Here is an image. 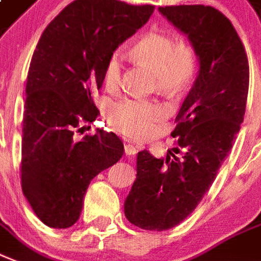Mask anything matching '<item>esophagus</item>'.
I'll return each mask as SVG.
<instances>
[{"instance_id":"obj_1","label":"esophagus","mask_w":261,"mask_h":261,"mask_svg":"<svg viewBox=\"0 0 261 261\" xmlns=\"http://www.w3.org/2000/svg\"><path fill=\"white\" fill-rule=\"evenodd\" d=\"M123 148H125V154H126V155H129V156L138 152V147L133 146V144H130V143H126Z\"/></svg>"}]
</instances>
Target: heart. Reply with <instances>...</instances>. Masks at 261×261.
Returning <instances> with one entry per match:
<instances>
[{"label": "heart", "mask_w": 261, "mask_h": 261, "mask_svg": "<svg viewBox=\"0 0 261 261\" xmlns=\"http://www.w3.org/2000/svg\"><path fill=\"white\" fill-rule=\"evenodd\" d=\"M132 56L154 71L155 84L165 92H177L189 85L197 68L194 50L164 31L150 30L132 46ZM123 58L114 50L103 66V84L110 92L118 91L122 81ZM110 125L130 139H147L166 115L165 106L154 99L122 97L110 101L106 109Z\"/></svg>", "instance_id": "heart-1"}]
</instances>
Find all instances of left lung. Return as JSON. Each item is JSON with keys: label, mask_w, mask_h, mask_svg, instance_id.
<instances>
[{"label": "left lung", "mask_w": 261, "mask_h": 261, "mask_svg": "<svg viewBox=\"0 0 261 261\" xmlns=\"http://www.w3.org/2000/svg\"><path fill=\"white\" fill-rule=\"evenodd\" d=\"M189 35L199 58V74L184 99L170 133L176 156L138 154V175L125 201V216L143 230L177 226L202 201L244 122L249 63L234 26L205 5L160 7Z\"/></svg>", "instance_id": "8db88e82"}]
</instances>
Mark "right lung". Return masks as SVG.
Returning <instances> with one entry per match:
<instances>
[{"mask_svg":"<svg viewBox=\"0 0 261 261\" xmlns=\"http://www.w3.org/2000/svg\"><path fill=\"white\" fill-rule=\"evenodd\" d=\"M154 9L75 0L41 35L27 74L20 176L23 194L46 226L71 227L92 179L122 156L115 133L100 129L81 142L74 133L99 114L93 93L103 85L106 59L146 24Z\"/></svg>","mask_w":261,"mask_h":261,"instance_id":"add662e5","label":"right lung"}]
</instances>
